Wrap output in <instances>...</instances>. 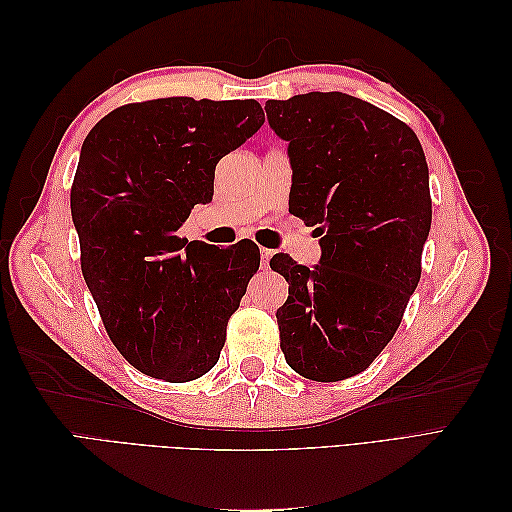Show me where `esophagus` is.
<instances>
[{"mask_svg": "<svg viewBox=\"0 0 512 512\" xmlns=\"http://www.w3.org/2000/svg\"><path fill=\"white\" fill-rule=\"evenodd\" d=\"M271 258H273V250H267V247H262V250H260V262H262V267H267Z\"/></svg>", "mask_w": 512, "mask_h": 512, "instance_id": "obj_1", "label": "esophagus"}]
</instances>
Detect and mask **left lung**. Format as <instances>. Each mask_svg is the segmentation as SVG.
<instances>
[{
    "mask_svg": "<svg viewBox=\"0 0 512 512\" xmlns=\"http://www.w3.org/2000/svg\"><path fill=\"white\" fill-rule=\"evenodd\" d=\"M265 111L288 141L290 211L322 235L314 271L288 254L271 258L288 282L280 346L299 376L346 380L391 342L421 280L431 228L425 153L404 121L342 91L269 100Z\"/></svg>",
    "mask_w": 512,
    "mask_h": 512,
    "instance_id": "obj_1",
    "label": "left lung"
}]
</instances>
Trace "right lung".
<instances>
[{"label": "right lung", "mask_w": 512, "mask_h": 512, "mask_svg": "<svg viewBox=\"0 0 512 512\" xmlns=\"http://www.w3.org/2000/svg\"><path fill=\"white\" fill-rule=\"evenodd\" d=\"M262 123L256 100L179 96L123 104L85 138L70 190L83 277L115 348L151 378L190 382L220 359L260 250L185 245L177 230Z\"/></svg>", "instance_id": "obj_1"}]
</instances>
